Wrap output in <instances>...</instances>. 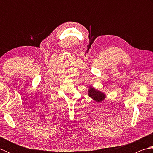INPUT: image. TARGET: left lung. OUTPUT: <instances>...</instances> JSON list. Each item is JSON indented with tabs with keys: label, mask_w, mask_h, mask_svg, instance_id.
Listing matches in <instances>:
<instances>
[{
	"label": "left lung",
	"mask_w": 153,
	"mask_h": 153,
	"mask_svg": "<svg viewBox=\"0 0 153 153\" xmlns=\"http://www.w3.org/2000/svg\"><path fill=\"white\" fill-rule=\"evenodd\" d=\"M88 95L97 102H102L106 98L105 93L91 87H90L88 90Z\"/></svg>",
	"instance_id": "1"
}]
</instances>
